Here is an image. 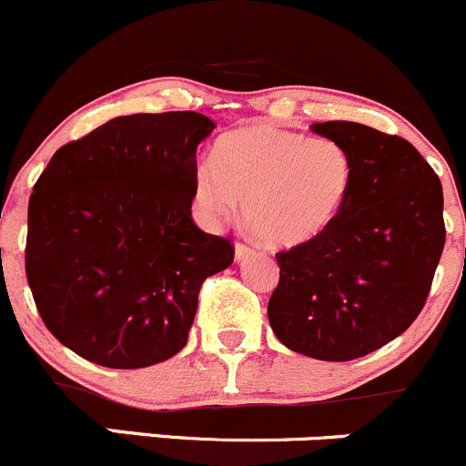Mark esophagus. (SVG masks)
<instances>
[{
  "label": "esophagus",
  "mask_w": 466,
  "mask_h": 466,
  "mask_svg": "<svg viewBox=\"0 0 466 466\" xmlns=\"http://www.w3.org/2000/svg\"><path fill=\"white\" fill-rule=\"evenodd\" d=\"M253 253V247H248L247 242H238L235 244V260H247L248 256H251Z\"/></svg>",
  "instance_id": "34e87169"
}]
</instances>
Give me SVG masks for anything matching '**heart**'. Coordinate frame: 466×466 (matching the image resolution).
<instances>
[{"label": "heart", "instance_id": "heart-1", "mask_svg": "<svg viewBox=\"0 0 466 466\" xmlns=\"http://www.w3.org/2000/svg\"><path fill=\"white\" fill-rule=\"evenodd\" d=\"M354 181V159L332 137L271 126L239 127L213 146V161L193 170V206L208 227L242 202L248 228L271 247L314 239L337 219Z\"/></svg>", "mask_w": 466, "mask_h": 466}]
</instances>
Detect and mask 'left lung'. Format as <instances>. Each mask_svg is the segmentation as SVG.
I'll return each instance as SVG.
<instances>
[{"mask_svg": "<svg viewBox=\"0 0 466 466\" xmlns=\"http://www.w3.org/2000/svg\"><path fill=\"white\" fill-rule=\"evenodd\" d=\"M354 159L348 201L314 239L276 253L268 323L282 345L352 361L410 328L442 256V184L406 138L350 121L311 126Z\"/></svg>", "mask_w": 466, "mask_h": 466, "instance_id": "8db88e82", "label": "left lung"}]
</instances>
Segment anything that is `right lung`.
Listing matches in <instances>:
<instances>
[{
  "label": "right lung",
  "instance_id": "add662e5",
  "mask_svg": "<svg viewBox=\"0 0 466 466\" xmlns=\"http://www.w3.org/2000/svg\"><path fill=\"white\" fill-rule=\"evenodd\" d=\"M198 112L118 116L62 146L28 199L26 280L49 332L105 368L175 357L201 282L231 267V239L193 222Z\"/></svg>",
  "mask_w": 466,
  "mask_h": 466
}]
</instances>
